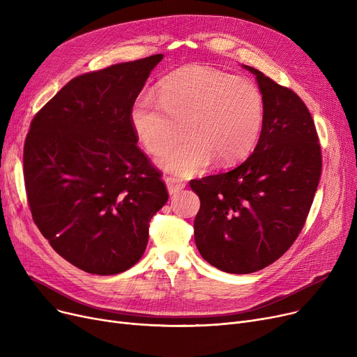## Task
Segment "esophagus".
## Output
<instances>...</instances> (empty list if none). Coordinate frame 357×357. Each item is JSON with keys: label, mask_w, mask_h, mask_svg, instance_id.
Instances as JSON below:
<instances>
[{"label": "esophagus", "mask_w": 357, "mask_h": 357, "mask_svg": "<svg viewBox=\"0 0 357 357\" xmlns=\"http://www.w3.org/2000/svg\"><path fill=\"white\" fill-rule=\"evenodd\" d=\"M165 182H166V188H167V192L174 195L176 192H179L181 190L185 188V183L176 178H172V176H166L165 178Z\"/></svg>", "instance_id": "esophagus-1"}]
</instances>
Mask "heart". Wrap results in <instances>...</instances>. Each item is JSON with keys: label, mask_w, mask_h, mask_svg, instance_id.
<instances>
[{"label": "heart", "mask_w": 357, "mask_h": 357, "mask_svg": "<svg viewBox=\"0 0 357 357\" xmlns=\"http://www.w3.org/2000/svg\"><path fill=\"white\" fill-rule=\"evenodd\" d=\"M265 102L249 81L204 66L183 68L165 78L158 98L143 92L133 101L130 121L150 153H159L185 131V139L156 159L163 171L192 176L213 160L230 166L257 143Z\"/></svg>", "instance_id": "obj_1"}]
</instances>
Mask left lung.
<instances>
[{
	"mask_svg": "<svg viewBox=\"0 0 357 357\" xmlns=\"http://www.w3.org/2000/svg\"><path fill=\"white\" fill-rule=\"evenodd\" d=\"M252 72L265 102L253 153L226 174L190 182L201 207L195 245L214 268L252 273L282 256L303 230L321 175V149L307 105L294 91Z\"/></svg>",
	"mask_w": 357,
	"mask_h": 357,
	"instance_id": "1",
	"label": "left lung"
}]
</instances>
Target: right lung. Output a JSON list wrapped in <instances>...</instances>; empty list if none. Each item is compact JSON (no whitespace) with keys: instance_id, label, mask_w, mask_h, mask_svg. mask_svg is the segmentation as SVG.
I'll return each instance as SVG.
<instances>
[{"instance_id":"obj_1","label":"right lung","mask_w":357,"mask_h":357,"mask_svg":"<svg viewBox=\"0 0 357 357\" xmlns=\"http://www.w3.org/2000/svg\"><path fill=\"white\" fill-rule=\"evenodd\" d=\"M162 59L153 54L79 75L30 124L23 165L33 220L54 252L88 273L136 265L149 222L167 201L130 121Z\"/></svg>"}]
</instances>
